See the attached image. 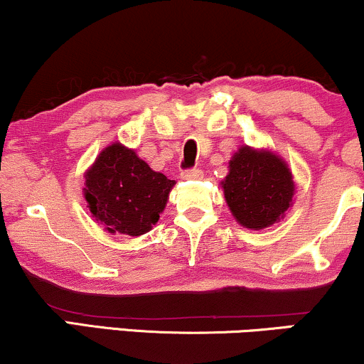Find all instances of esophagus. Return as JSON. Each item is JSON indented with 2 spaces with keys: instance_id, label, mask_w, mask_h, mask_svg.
<instances>
[{
  "instance_id": "obj_1",
  "label": "esophagus",
  "mask_w": 364,
  "mask_h": 364,
  "mask_svg": "<svg viewBox=\"0 0 364 364\" xmlns=\"http://www.w3.org/2000/svg\"><path fill=\"white\" fill-rule=\"evenodd\" d=\"M203 176V173H201V169H186L181 173V178L183 179H200Z\"/></svg>"
}]
</instances>
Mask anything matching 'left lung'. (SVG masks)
<instances>
[{"instance_id":"8db88e82","label":"left lung","mask_w":364,"mask_h":364,"mask_svg":"<svg viewBox=\"0 0 364 364\" xmlns=\"http://www.w3.org/2000/svg\"><path fill=\"white\" fill-rule=\"evenodd\" d=\"M222 188L235 220L252 230L277 224L295 195L291 171L282 157L249 146L240 147L230 159Z\"/></svg>"}]
</instances>
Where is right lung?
Segmentation results:
<instances>
[{
	"mask_svg": "<svg viewBox=\"0 0 364 364\" xmlns=\"http://www.w3.org/2000/svg\"><path fill=\"white\" fill-rule=\"evenodd\" d=\"M85 198L91 217L110 234H146L159 220L174 179L149 168L120 142L100 152L85 174Z\"/></svg>",
	"mask_w": 364,
	"mask_h": 364,
	"instance_id": "1",
	"label": "right lung"
}]
</instances>
